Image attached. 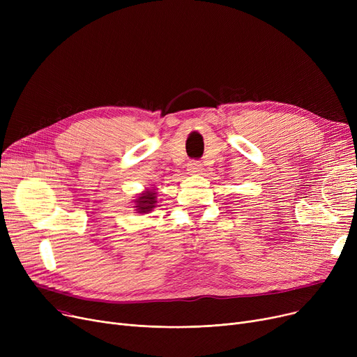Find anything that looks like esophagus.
Instances as JSON below:
<instances>
[{
	"label": "esophagus",
	"instance_id": "34e87169",
	"mask_svg": "<svg viewBox=\"0 0 357 357\" xmlns=\"http://www.w3.org/2000/svg\"><path fill=\"white\" fill-rule=\"evenodd\" d=\"M201 166H202V165H201L198 160H192V162H190V165H188V172H190L191 175H198V174H201V171H202Z\"/></svg>",
	"mask_w": 357,
	"mask_h": 357
}]
</instances>
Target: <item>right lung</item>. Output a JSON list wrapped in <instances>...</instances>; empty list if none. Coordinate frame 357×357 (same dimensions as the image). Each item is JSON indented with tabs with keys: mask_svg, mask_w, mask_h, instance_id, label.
I'll return each mask as SVG.
<instances>
[{
	"mask_svg": "<svg viewBox=\"0 0 357 357\" xmlns=\"http://www.w3.org/2000/svg\"><path fill=\"white\" fill-rule=\"evenodd\" d=\"M133 202H135L133 208H135L136 213H139V214H149L150 211H152L156 207V204H158V192L155 190L147 188L143 192L137 194V197H136V199H133Z\"/></svg>",
	"mask_w": 357,
	"mask_h": 357,
	"instance_id": "right-lung-1",
	"label": "right lung"
}]
</instances>
